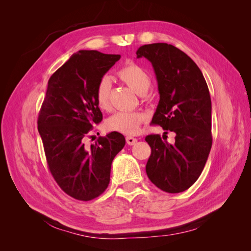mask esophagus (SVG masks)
Here are the masks:
<instances>
[{
    "mask_svg": "<svg viewBox=\"0 0 251 251\" xmlns=\"http://www.w3.org/2000/svg\"><path fill=\"white\" fill-rule=\"evenodd\" d=\"M126 139V143L128 144V146H134V144L137 142V139L134 137H131V136H127Z\"/></svg>",
    "mask_w": 251,
    "mask_h": 251,
    "instance_id": "34e87169",
    "label": "esophagus"
}]
</instances>
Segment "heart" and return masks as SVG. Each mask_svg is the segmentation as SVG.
Segmentation results:
<instances>
[{
	"label": "heart",
	"instance_id": "1",
	"mask_svg": "<svg viewBox=\"0 0 251 251\" xmlns=\"http://www.w3.org/2000/svg\"><path fill=\"white\" fill-rule=\"evenodd\" d=\"M117 77L125 85L131 88L138 95L148 93L151 88V78L147 71L134 63L125 65L117 72ZM110 89L111 82L108 77H102L97 83L95 90V101L97 107L102 111L110 110ZM148 116L146 113L136 112H117L105 123L111 131L126 135H135L140 130V126L146 123Z\"/></svg>",
	"mask_w": 251,
	"mask_h": 251
}]
</instances>
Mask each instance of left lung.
I'll list each match as a JSON object with an SVG mask.
<instances>
[{"mask_svg":"<svg viewBox=\"0 0 251 251\" xmlns=\"http://www.w3.org/2000/svg\"><path fill=\"white\" fill-rule=\"evenodd\" d=\"M153 65L160 94L151 124L176 134L175 143L148 135L151 156L146 171L161 191H186L201 175L212 144L211 100L199 67L173 45H143L136 52Z\"/></svg>","mask_w":251,"mask_h":251,"instance_id":"obj_1","label":"left lung"}]
</instances>
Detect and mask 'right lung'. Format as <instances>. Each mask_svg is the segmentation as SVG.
I'll use <instances>...</instances> for the list:
<instances>
[{"label":"right lung","mask_w":251,"mask_h":251,"mask_svg":"<svg viewBox=\"0 0 251 251\" xmlns=\"http://www.w3.org/2000/svg\"><path fill=\"white\" fill-rule=\"evenodd\" d=\"M119 58V54L80 50L48 81L37 128L52 177L76 200H93L107 189L113 159L126 144L118 132L90 147L85 143L93 126L102 120L95 101L97 83Z\"/></svg>","instance_id":"1"}]
</instances>
